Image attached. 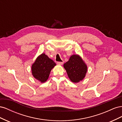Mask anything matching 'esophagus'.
<instances>
[{"label":"esophagus","mask_w":122,"mask_h":122,"mask_svg":"<svg viewBox=\"0 0 122 122\" xmlns=\"http://www.w3.org/2000/svg\"><path fill=\"white\" fill-rule=\"evenodd\" d=\"M64 63V61L62 60V61H57V64H60V65H62Z\"/></svg>","instance_id":"34e87169"}]
</instances>
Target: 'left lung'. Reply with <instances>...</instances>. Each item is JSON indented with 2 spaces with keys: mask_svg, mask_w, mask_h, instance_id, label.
<instances>
[{
  "mask_svg": "<svg viewBox=\"0 0 122 122\" xmlns=\"http://www.w3.org/2000/svg\"><path fill=\"white\" fill-rule=\"evenodd\" d=\"M68 76L72 82L77 83L82 80L87 72V66L78 55H72L64 65Z\"/></svg>",
  "mask_w": 122,
  "mask_h": 122,
  "instance_id": "8db88e82",
  "label": "left lung"
}]
</instances>
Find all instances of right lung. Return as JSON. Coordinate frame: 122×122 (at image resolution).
<instances>
[{"instance_id": "obj_1", "label": "right lung", "mask_w": 122, "mask_h": 122, "mask_svg": "<svg viewBox=\"0 0 122 122\" xmlns=\"http://www.w3.org/2000/svg\"><path fill=\"white\" fill-rule=\"evenodd\" d=\"M56 64L48 57L45 53H42L36 58L31 66L32 74L35 78L43 83L48 79L52 69Z\"/></svg>"}]
</instances>
